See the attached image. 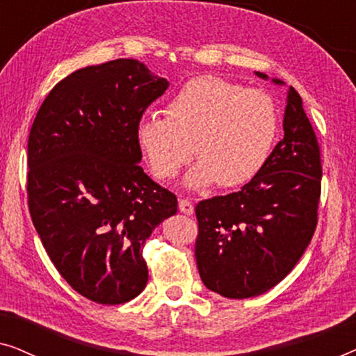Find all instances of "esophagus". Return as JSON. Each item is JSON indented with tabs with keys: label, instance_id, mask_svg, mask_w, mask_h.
Instances as JSON below:
<instances>
[{
	"label": "esophagus",
	"instance_id": "1",
	"mask_svg": "<svg viewBox=\"0 0 356 356\" xmlns=\"http://www.w3.org/2000/svg\"><path fill=\"white\" fill-rule=\"evenodd\" d=\"M178 207H179V212L186 213V216H193L194 206H193V202L189 201V199H179Z\"/></svg>",
	"mask_w": 356,
	"mask_h": 356
}]
</instances>
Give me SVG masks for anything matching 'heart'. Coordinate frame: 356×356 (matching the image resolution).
Listing matches in <instances>:
<instances>
[{"instance_id":"obj_1","label":"heart","mask_w":356,"mask_h":356,"mask_svg":"<svg viewBox=\"0 0 356 356\" xmlns=\"http://www.w3.org/2000/svg\"><path fill=\"white\" fill-rule=\"evenodd\" d=\"M279 131L269 92L245 89L217 76L189 79L167 106V116H144L136 140L159 179L175 178L194 152L201 160L186 177L191 188L241 186L264 167Z\"/></svg>"}]
</instances>
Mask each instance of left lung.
Masks as SVG:
<instances>
[{
    "mask_svg": "<svg viewBox=\"0 0 356 356\" xmlns=\"http://www.w3.org/2000/svg\"><path fill=\"white\" fill-rule=\"evenodd\" d=\"M284 131L264 167L240 191L196 206L199 275L209 290L225 298L262 295L284 280L318 225L321 150L293 87L286 97Z\"/></svg>",
    "mask_w": 356,
    "mask_h": 356,
    "instance_id": "left-lung-1",
    "label": "left lung"
}]
</instances>
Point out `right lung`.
Segmentation results:
<instances>
[{"instance_id":"obj_1","label":"right lung","mask_w":356,"mask_h":356,"mask_svg":"<svg viewBox=\"0 0 356 356\" xmlns=\"http://www.w3.org/2000/svg\"><path fill=\"white\" fill-rule=\"evenodd\" d=\"M167 87L138 60L82 67L53 87L29 134L33 227L63 279L95 303H126L145 289L144 243L177 213V196L139 165L136 140Z\"/></svg>"}]
</instances>
